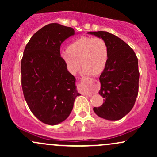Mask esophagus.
I'll list each match as a JSON object with an SVG mask.
<instances>
[{"mask_svg": "<svg viewBox=\"0 0 157 157\" xmlns=\"http://www.w3.org/2000/svg\"><path fill=\"white\" fill-rule=\"evenodd\" d=\"M81 80H83V81H85V82H90L94 80H93V79H91V78H86V77H82V78L81 79ZM89 96H91V95L89 94Z\"/></svg>", "mask_w": 157, "mask_h": 157, "instance_id": "1", "label": "esophagus"}]
</instances>
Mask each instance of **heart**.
I'll return each mask as SVG.
<instances>
[{
    "instance_id": "1",
    "label": "heart",
    "mask_w": 157,
    "mask_h": 157,
    "mask_svg": "<svg viewBox=\"0 0 157 157\" xmlns=\"http://www.w3.org/2000/svg\"><path fill=\"white\" fill-rule=\"evenodd\" d=\"M60 57L72 74L78 72L82 63L85 74L98 75L108 63L109 48L101 37L83 36L71 42L67 49L61 51Z\"/></svg>"
}]
</instances>
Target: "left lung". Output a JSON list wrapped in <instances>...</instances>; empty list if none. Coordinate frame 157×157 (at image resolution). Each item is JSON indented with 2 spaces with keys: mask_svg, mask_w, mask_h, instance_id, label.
<instances>
[{
  "mask_svg": "<svg viewBox=\"0 0 157 157\" xmlns=\"http://www.w3.org/2000/svg\"><path fill=\"white\" fill-rule=\"evenodd\" d=\"M88 33L101 37L109 48V60L100 76L99 94L104 102L94 108V111L105 120H120L133 109L138 95L137 57L128 45L113 34L103 31Z\"/></svg>",
  "mask_w": 157,
  "mask_h": 157,
  "instance_id": "1",
  "label": "left lung"
}]
</instances>
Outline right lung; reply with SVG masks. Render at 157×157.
I'll list each match as a JSON object with an SVG mask.
<instances>
[{
  "label": "right lung",
  "mask_w": 157,
  "mask_h": 157,
  "mask_svg": "<svg viewBox=\"0 0 157 157\" xmlns=\"http://www.w3.org/2000/svg\"><path fill=\"white\" fill-rule=\"evenodd\" d=\"M75 35L71 27L50 23L38 30L25 47L21 60V85L27 105L45 124L64 121L79 96L75 77L60 57V45Z\"/></svg>",
  "instance_id": "1"
}]
</instances>
